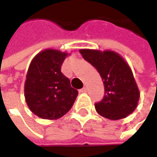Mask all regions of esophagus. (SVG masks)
<instances>
[{
  "instance_id": "34e87169",
  "label": "esophagus",
  "mask_w": 157,
  "mask_h": 157,
  "mask_svg": "<svg viewBox=\"0 0 157 157\" xmlns=\"http://www.w3.org/2000/svg\"><path fill=\"white\" fill-rule=\"evenodd\" d=\"M80 92H82V93H86V92H87V88H86V87H83V88H82V89L80 90Z\"/></svg>"
}]
</instances>
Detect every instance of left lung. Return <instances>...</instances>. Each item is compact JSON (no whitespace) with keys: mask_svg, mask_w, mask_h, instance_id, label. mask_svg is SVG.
<instances>
[{"mask_svg":"<svg viewBox=\"0 0 157 157\" xmlns=\"http://www.w3.org/2000/svg\"><path fill=\"white\" fill-rule=\"evenodd\" d=\"M80 53L100 74L105 84L104 99L96 103V112L110 120L127 117L138 105L140 92L133 72L116 52L81 49Z\"/></svg>","mask_w":157,"mask_h":157,"instance_id":"left-lung-1","label":"left lung"}]
</instances>
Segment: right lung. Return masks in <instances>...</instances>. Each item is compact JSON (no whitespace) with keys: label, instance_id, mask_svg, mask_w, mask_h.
I'll list each match as a JSON object with an SVG mask.
<instances>
[{"label":"right lung","instance_id":"obj_1","mask_svg":"<svg viewBox=\"0 0 157 157\" xmlns=\"http://www.w3.org/2000/svg\"><path fill=\"white\" fill-rule=\"evenodd\" d=\"M70 53L45 49L32 60L24 82L26 104L35 115L56 120L72 108L78 91L71 87L70 80L61 72V66Z\"/></svg>","mask_w":157,"mask_h":157}]
</instances>
